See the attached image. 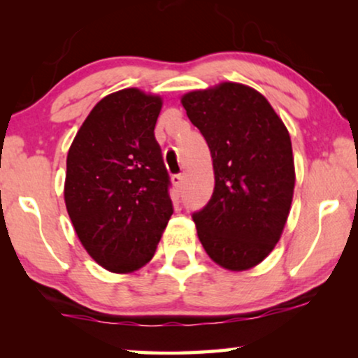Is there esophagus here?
I'll list each match as a JSON object with an SVG mask.
<instances>
[{"mask_svg":"<svg viewBox=\"0 0 358 358\" xmlns=\"http://www.w3.org/2000/svg\"><path fill=\"white\" fill-rule=\"evenodd\" d=\"M173 184H174V187L178 189V190L182 187V176H180V174L173 176Z\"/></svg>","mask_w":358,"mask_h":358,"instance_id":"1","label":"esophagus"}]
</instances>
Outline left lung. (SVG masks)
I'll return each instance as SVG.
<instances>
[{
	"instance_id": "1",
	"label": "left lung",
	"mask_w": 358,
	"mask_h": 358,
	"mask_svg": "<svg viewBox=\"0 0 358 358\" xmlns=\"http://www.w3.org/2000/svg\"><path fill=\"white\" fill-rule=\"evenodd\" d=\"M180 102L213 161V195L192 215L200 243L220 267L249 271L273 251L290 213V134L271 102L241 83L190 91Z\"/></svg>"
}]
</instances>
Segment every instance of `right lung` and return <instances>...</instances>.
I'll use <instances>...</instances> for the list:
<instances>
[{
  "label": "right lung",
  "instance_id": "1",
  "mask_svg": "<svg viewBox=\"0 0 358 358\" xmlns=\"http://www.w3.org/2000/svg\"><path fill=\"white\" fill-rule=\"evenodd\" d=\"M163 97L127 87L102 97L66 156L65 205L83 248L114 273L153 259L173 215L155 125Z\"/></svg>",
  "mask_w": 358,
  "mask_h": 358
}]
</instances>
